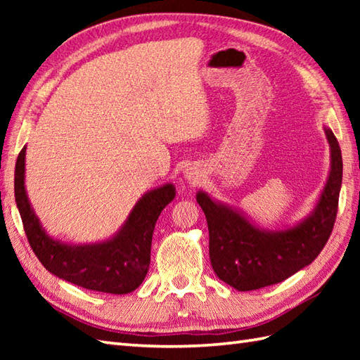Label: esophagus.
<instances>
[{
    "instance_id": "34e87169",
    "label": "esophagus",
    "mask_w": 360,
    "mask_h": 360,
    "mask_svg": "<svg viewBox=\"0 0 360 360\" xmlns=\"http://www.w3.org/2000/svg\"><path fill=\"white\" fill-rule=\"evenodd\" d=\"M186 178L190 181V182H198L200 181V172L196 170V168H187V172H186Z\"/></svg>"
}]
</instances>
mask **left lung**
<instances>
[{"label": "left lung", "instance_id": "1", "mask_svg": "<svg viewBox=\"0 0 360 360\" xmlns=\"http://www.w3.org/2000/svg\"><path fill=\"white\" fill-rule=\"evenodd\" d=\"M331 172L316 210L285 232H266L240 213L200 192L196 201L207 219L209 255L213 271L236 290H255L286 280L311 264L330 238L338 217L342 186V153L331 129Z\"/></svg>", "mask_w": 360, "mask_h": 360}]
</instances>
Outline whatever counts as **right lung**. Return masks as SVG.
Segmentation results:
<instances>
[{
  "label": "right lung",
  "instance_id": "obj_1",
  "mask_svg": "<svg viewBox=\"0 0 360 360\" xmlns=\"http://www.w3.org/2000/svg\"><path fill=\"white\" fill-rule=\"evenodd\" d=\"M25 158L26 148H22L15 165V201L30 248L46 269L97 292L128 294L139 288L148 272L155 224L165 205L173 201L174 187L167 184L143 195L112 240L68 246L46 235L30 207L25 190Z\"/></svg>",
  "mask_w": 360,
  "mask_h": 360
}]
</instances>
